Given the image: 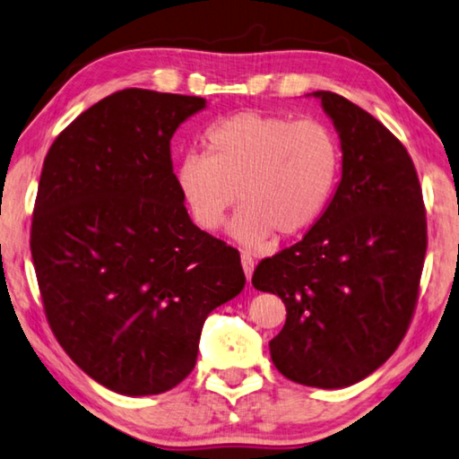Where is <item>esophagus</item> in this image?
Wrapping results in <instances>:
<instances>
[{
    "mask_svg": "<svg viewBox=\"0 0 459 459\" xmlns=\"http://www.w3.org/2000/svg\"><path fill=\"white\" fill-rule=\"evenodd\" d=\"M240 263H243V271H245V274H247V281H251L253 271H255L253 256L248 255V253H243V255H240Z\"/></svg>",
    "mask_w": 459,
    "mask_h": 459,
    "instance_id": "34e87169",
    "label": "esophagus"
}]
</instances>
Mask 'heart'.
<instances>
[{"label":"heart","instance_id":"1","mask_svg":"<svg viewBox=\"0 0 459 459\" xmlns=\"http://www.w3.org/2000/svg\"><path fill=\"white\" fill-rule=\"evenodd\" d=\"M204 154H186L174 178L198 229L219 230L232 206V235L264 245L274 230L295 237L321 219L341 172V144L327 122L247 110L204 132Z\"/></svg>","mask_w":459,"mask_h":459}]
</instances>
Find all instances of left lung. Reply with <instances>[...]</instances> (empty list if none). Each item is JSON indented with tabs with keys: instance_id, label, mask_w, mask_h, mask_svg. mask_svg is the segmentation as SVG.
I'll return each mask as SVG.
<instances>
[{
	"instance_id": "1",
	"label": "left lung",
	"mask_w": 459,
	"mask_h": 459,
	"mask_svg": "<svg viewBox=\"0 0 459 459\" xmlns=\"http://www.w3.org/2000/svg\"><path fill=\"white\" fill-rule=\"evenodd\" d=\"M313 96L339 132L343 174L321 219L297 245L263 258L253 285L287 307L269 343L274 368L301 385L337 389L385 363L410 329L428 221L405 146L347 98Z\"/></svg>"
}]
</instances>
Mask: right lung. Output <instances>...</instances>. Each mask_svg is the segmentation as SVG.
I'll return each mask as SVG.
<instances>
[{
    "mask_svg": "<svg viewBox=\"0 0 459 459\" xmlns=\"http://www.w3.org/2000/svg\"><path fill=\"white\" fill-rule=\"evenodd\" d=\"M204 104L114 91L57 134L41 169L30 248L46 319L116 394L177 387L208 313L245 287L238 251L190 221L172 172V134Z\"/></svg>",
    "mask_w": 459,
    "mask_h": 459,
    "instance_id": "1",
    "label": "right lung"
}]
</instances>
